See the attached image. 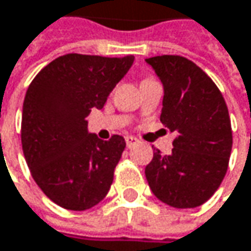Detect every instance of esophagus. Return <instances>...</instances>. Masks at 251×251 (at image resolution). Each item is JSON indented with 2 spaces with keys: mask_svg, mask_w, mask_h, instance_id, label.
Listing matches in <instances>:
<instances>
[{
  "mask_svg": "<svg viewBox=\"0 0 251 251\" xmlns=\"http://www.w3.org/2000/svg\"><path fill=\"white\" fill-rule=\"evenodd\" d=\"M125 141H126V147H127V148H132V147L138 142V139H136V138H133V136H126Z\"/></svg>",
  "mask_w": 251,
  "mask_h": 251,
  "instance_id": "1",
  "label": "esophagus"
}]
</instances>
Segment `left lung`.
<instances>
[{"label": "left lung", "instance_id": "1", "mask_svg": "<svg viewBox=\"0 0 251 251\" xmlns=\"http://www.w3.org/2000/svg\"><path fill=\"white\" fill-rule=\"evenodd\" d=\"M147 62L164 85L160 121L177 133L172 154L155 151L145 167L148 184L173 208L201 206L228 169L232 130L226 100L208 74L184 56L161 55Z\"/></svg>", "mask_w": 251, "mask_h": 251}]
</instances>
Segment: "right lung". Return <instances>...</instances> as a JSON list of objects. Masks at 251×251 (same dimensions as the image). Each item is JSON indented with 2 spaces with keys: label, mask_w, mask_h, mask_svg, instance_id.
Segmentation results:
<instances>
[{
  "label": "right lung",
  "mask_w": 251,
  "mask_h": 251,
  "mask_svg": "<svg viewBox=\"0 0 251 251\" xmlns=\"http://www.w3.org/2000/svg\"><path fill=\"white\" fill-rule=\"evenodd\" d=\"M133 56L67 53L48 64L25 93L22 145L31 177L56 205L70 211L96 206L107 195L126 142L87 132L85 118L101 109Z\"/></svg>",
  "instance_id": "add662e5"
}]
</instances>
